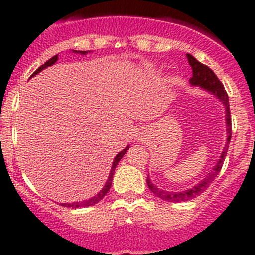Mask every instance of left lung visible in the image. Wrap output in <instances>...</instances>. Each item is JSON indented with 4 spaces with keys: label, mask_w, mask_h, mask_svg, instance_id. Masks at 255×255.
I'll return each instance as SVG.
<instances>
[{
    "label": "left lung",
    "mask_w": 255,
    "mask_h": 255,
    "mask_svg": "<svg viewBox=\"0 0 255 255\" xmlns=\"http://www.w3.org/2000/svg\"><path fill=\"white\" fill-rule=\"evenodd\" d=\"M189 61V65L191 66V70H193V76L190 78V84L194 85V87H200L204 91L209 92L211 94L217 98L218 101L222 102V105L225 106V110H226V144H225L224 152L221 153L220 159H218L217 163L213 166L211 172L204 177L202 181H199L197 185L191 186L188 190H182V191H167V190H162V189L157 188V186L150 181L149 176L147 179L148 188L150 189L153 194H155L158 198L163 200H167V202H173V203H177V202H185V200H190L193 198L198 197L208 188L212 184V181L217 177L218 172L222 168V164H224L225 157H226L227 149H229V143L231 140V116H230V105H229V96H227L226 91H225L224 85L220 82V79L216 76V74L209 69L206 65L200 64L199 61L195 57H193L191 55H186Z\"/></svg>",
    "instance_id": "left-lung-1"
}]
</instances>
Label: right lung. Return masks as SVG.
<instances>
[{
	"instance_id": "right-lung-1",
	"label": "right lung",
	"mask_w": 255,
	"mask_h": 255,
	"mask_svg": "<svg viewBox=\"0 0 255 255\" xmlns=\"http://www.w3.org/2000/svg\"><path fill=\"white\" fill-rule=\"evenodd\" d=\"M73 52H74V53H80V55H87V53H88V51H75V49H73ZM57 60H58V55H56V56H53V57H52V58H49V60L47 61V62H44V64L42 65V66L38 67V69L35 70L34 73L31 74V76L37 75L38 73H40V71H42V70L46 69V67L52 66V65H55V62H56V61H57ZM31 76H30V78H31ZM129 147H130V145H128V147H126L125 149L121 150V152L119 153V154H117L116 157H115L114 162H112L111 171H110V175H108L107 181H106L105 186H103L102 190H101L100 193H98V194H96V195H94V197L89 198V199H87V200H83V202H74V203H62V204H61V206H64V207H70V208H82V207H89V206H93V204L98 203V202H100V200H102L103 198H105V195L107 194V193H108V190H110V188H111V185H112V180H114L115 168H116L117 163H119V162H120V159L123 158L124 155H125L126 150L129 149Z\"/></svg>"
}]
</instances>
